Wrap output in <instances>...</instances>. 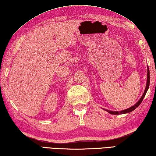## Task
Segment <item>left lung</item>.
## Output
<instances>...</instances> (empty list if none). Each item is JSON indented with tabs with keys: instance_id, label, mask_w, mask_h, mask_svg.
I'll use <instances>...</instances> for the list:
<instances>
[{
	"instance_id": "obj_1",
	"label": "left lung",
	"mask_w": 156,
	"mask_h": 156,
	"mask_svg": "<svg viewBox=\"0 0 156 156\" xmlns=\"http://www.w3.org/2000/svg\"><path fill=\"white\" fill-rule=\"evenodd\" d=\"M149 82H150V76H149V67L147 66V83H146V87H145V89L144 90V93H143L142 97L140 98V99L139 100V101H137L135 105L131 106L130 108H128V109H124V110H122V111H120V112H116V111H109V110H108V109H104V110L108 112L109 114H114V115H118V114H127V113H129V112H133V110H135V109L138 108V107L139 106V105L141 104L143 99H144V97L145 96L146 93H147V90L149 88Z\"/></svg>"
}]
</instances>
